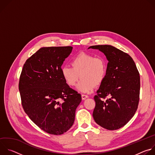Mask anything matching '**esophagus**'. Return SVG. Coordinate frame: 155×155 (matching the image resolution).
<instances>
[{
    "instance_id": "34e87169",
    "label": "esophagus",
    "mask_w": 155,
    "mask_h": 155,
    "mask_svg": "<svg viewBox=\"0 0 155 155\" xmlns=\"http://www.w3.org/2000/svg\"><path fill=\"white\" fill-rule=\"evenodd\" d=\"M87 97H88V96L85 95V94H81V99H82L83 100H84V99H86L87 98Z\"/></svg>"
}]
</instances>
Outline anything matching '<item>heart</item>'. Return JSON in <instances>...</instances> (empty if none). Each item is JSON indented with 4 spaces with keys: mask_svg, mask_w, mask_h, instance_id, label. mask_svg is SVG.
<instances>
[{
    "mask_svg": "<svg viewBox=\"0 0 155 155\" xmlns=\"http://www.w3.org/2000/svg\"><path fill=\"white\" fill-rule=\"evenodd\" d=\"M72 68L64 66L61 74L65 82L69 86H74L80 81L77 89L81 93L91 91L94 85L102 83L107 74V62L102 57L81 53L71 60Z\"/></svg>",
    "mask_w": 155,
    "mask_h": 155,
    "instance_id": "b5f03b06",
    "label": "heart"
}]
</instances>
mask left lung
Returning <instances> with one entry per match:
<instances>
[{
    "label": "left lung",
    "mask_w": 155,
    "mask_h": 155,
    "mask_svg": "<svg viewBox=\"0 0 155 155\" xmlns=\"http://www.w3.org/2000/svg\"><path fill=\"white\" fill-rule=\"evenodd\" d=\"M106 56L107 74L94 97L93 116L96 123L108 130H116L127 124L138 107L140 75L136 64L127 53L111 45H94ZM109 97L105 101L102 98Z\"/></svg>",
    "instance_id": "left-lung-1"
}]
</instances>
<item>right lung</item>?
Here are the masks:
<instances>
[{
	"mask_svg": "<svg viewBox=\"0 0 155 155\" xmlns=\"http://www.w3.org/2000/svg\"><path fill=\"white\" fill-rule=\"evenodd\" d=\"M72 47H43L28 59L19 81L22 106L41 129L61 135L73 125L81 94L66 84L61 65Z\"/></svg>",
	"mask_w": 155,
	"mask_h": 155,
	"instance_id": "1",
	"label": "right lung"
}]
</instances>
